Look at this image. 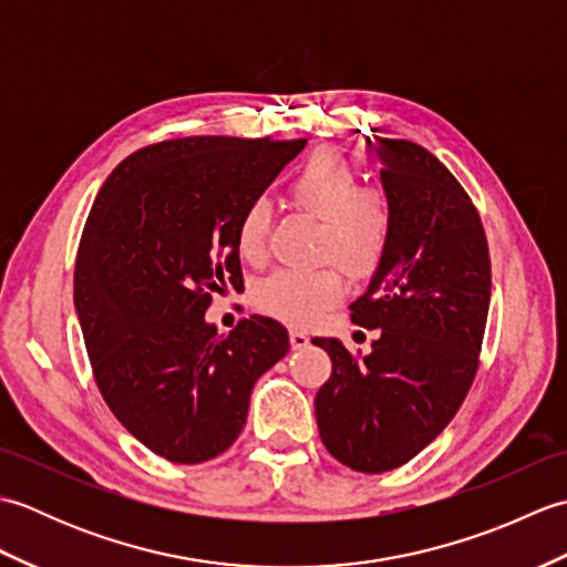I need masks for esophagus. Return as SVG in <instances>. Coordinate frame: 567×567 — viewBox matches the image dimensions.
<instances>
[{
	"label": "esophagus",
	"mask_w": 567,
	"mask_h": 567,
	"mask_svg": "<svg viewBox=\"0 0 567 567\" xmlns=\"http://www.w3.org/2000/svg\"><path fill=\"white\" fill-rule=\"evenodd\" d=\"M290 346H292V351H302V348L309 346V336L305 331L292 329L290 331Z\"/></svg>",
	"instance_id": "34e87169"
}]
</instances>
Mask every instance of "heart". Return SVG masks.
Wrapping results in <instances>:
<instances>
[{
  "mask_svg": "<svg viewBox=\"0 0 567 567\" xmlns=\"http://www.w3.org/2000/svg\"><path fill=\"white\" fill-rule=\"evenodd\" d=\"M295 204L321 221L319 256L333 258L351 277L378 268L392 231L388 199L363 189V179L346 155L319 151L299 167L292 183ZM270 231L268 199H252L238 221V250L260 260ZM343 297V280L329 265L315 270H277L258 282L252 299L265 315L292 327H307Z\"/></svg>",
  "mask_w": 567,
  "mask_h": 567,
  "instance_id": "b5f03b06",
  "label": "heart"
}]
</instances>
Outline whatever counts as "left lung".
<instances>
[{
	"label": "left lung",
	"mask_w": 567,
	"mask_h": 567,
	"mask_svg": "<svg viewBox=\"0 0 567 567\" xmlns=\"http://www.w3.org/2000/svg\"><path fill=\"white\" fill-rule=\"evenodd\" d=\"M382 165L392 231L353 321L378 329L363 358L339 339L317 392L327 451L358 473L404 465L449 426L477 370L489 309V252L477 209L436 155L402 138H365Z\"/></svg>",
	"instance_id": "1"
}]
</instances>
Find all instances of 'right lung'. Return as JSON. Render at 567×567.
<instances>
[{"label":"right lung","mask_w":567,"mask_h":567,"mask_svg":"<svg viewBox=\"0 0 567 567\" xmlns=\"http://www.w3.org/2000/svg\"><path fill=\"white\" fill-rule=\"evenodd\" d=\"M305 141L192 136L141 148L104 179L75 262L94 380L131 436L173 463L212 461L246 424L252 384L290 351L252 315L224 336L212 292L240 275L238 221Z\"/></svg>","instance_id":"add662e5"}]
</instances>
